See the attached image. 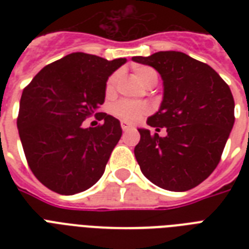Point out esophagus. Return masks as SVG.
<instances>
[{
  "label": "esophagus",
  "mask_w": 249,
  "mask_h": 249,
  "mask_svg": "<svg viewBox=\"0 0 249 249\" xmlns=\"http://www.w3.org/2000/svg\"><path fill=\"white\" fill-rule=\"evenodd\" d=\"M121 129H123L124 132H128V130H130V129H132V126H129L126 123H124V121H123V123H121Z\"/></svg>",
  "instance_id": "34e87169"
}]
</instances>
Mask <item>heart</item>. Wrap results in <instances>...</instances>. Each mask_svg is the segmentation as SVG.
<instances>
[{
  "label": "heart",
  "mask_w": 249,
  "mask_h": 249,
  "mask_svg": "<svg viewBox=\"0 0 249 249\" xmlns=\"http://www.w3.org/2000/svg\"><path fill=\"white\" fill-rule=\"evenodd\" d=\"M134 72H136L137 77L140 79V81L143 85H147L148 83H156V80H158L155 70H152L151 67H147V66H138V67L134 68ZM117 80H119V73L117 72L109 76V79L107 80V84H106L107 95H111L113 93ZM111 111H112L115 116L121 119L125 123H136L142 115L147 112V107L141 102L120 101L112 106Z\"/></svg>",
  "instance_id": "b5f03b06"
}]
</instances>
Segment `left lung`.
<instances>
[{"label":"left lung","mask_w":249,"mask_h":249,"mask_svg":"<svg viewBox=\"0 0 249 249\" xmlns=\"http://www.w3.org/2000/svg\"><path fill=\"white\" fill-rule=\"evenodd\" d=\"M155 68L163 80V101L140 128L134 155L147 179L169 191H187L216 169L234 125L231 90L208 64L181 52L133 56Z\"/></svg>","instance_id":"obj_1"}]
</instances>
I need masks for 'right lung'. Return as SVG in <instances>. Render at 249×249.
<instances>
[{"label":"right lung","instance_id":"add662e5","mask_svg":"<svg viewBox=\"0 0 249 249\" xmlns=\"http://www.w3.org/2000/svg\"><path fill=\"white\" fill-rule=\"evenodd\" d=\"M125 63V58L72 53L42 68L23 90L19 137L29 168L48 189L73 195L103 176L123 130L120 121L98 109L107 80ZM89 116L103 120L104 125L84 128Z\"/></svg>","mask_w":249,"mask_h":249}]
</instances>
